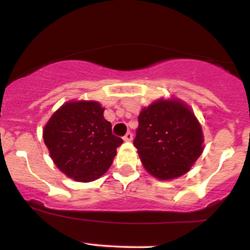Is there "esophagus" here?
<instances>
[{
	"label": "esophagus",
	"mask_w": 250,
	"mask_h": 250,
	"mask_svg": "<svg viewBox=\"0 0 250 250\" xmlns=\"http://www.w3.org/2000/svg\"><path fill=\"white\" fill-rule=\"evenodd\" d=\"M123 139H125V141H130L133 139V133L132 132H127V133H125V137H123Z\"/></svg>",
	"instance_id": "obj_1"
}]
</instances>
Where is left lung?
I'll return each mask as SVG.
<instances>
[{
  "label": "left lung",
  "instance_id": "1",
  "mask_svg": "<svg viewBox=\"0 0 250 250\" xmlns=\"http://www.w3.org/2000/svg\"><path fill=\"white\" fill-rule=\"evenodd\" d=\"M134 146L144 168L160 180L190 170L203 151L200 122L178 99L156 100L141 110Z\"/></svg>",
  "mask_w": 250,
  "mask_h": 250
}]
</instances>
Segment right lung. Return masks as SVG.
<instances>
[{"instance_id": "right-lung-1", "label": "right lung", "mask_w": 250, "mask_h": 250, "mask_svg": "<svg viewBox=\"0 0 250 250\" xmlns=\"http://www.w3.org/2000/svg\"><path fill=\"white\" fill-rule=\"evenodd\" d=\"M43 140L53 162L65 175L89 183L106 173L116 148L123 143L112 134L98 102H69L44 125Z\"/></svg>"}]
</instances>
